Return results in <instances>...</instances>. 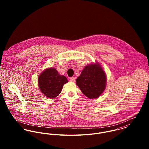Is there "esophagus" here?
<instances>
[{
	"label": "esophagus",
	"instance_id": "34e87169",
	"mask_svg": "<svg viewBox=\"0 0 149 149\" xmlns=\"http://www.w3.org/2000/svg\"><path fill=\"white\" fill-rule=\"evenodd\" d=\"M75 77H72L70 78V81L71 82H75Z\"/></svg>",
	"mask_w": 149,
	"mask_h": 149
}]
</instances>
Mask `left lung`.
Segmentation results:
<instances>
[{
  "instance_id": "obj_1",
  "label": "left lung",
  "mask_w": 149,
  "mask_h": 149,
  "mask_svg": "<svg viewBox=\"0 0 149 149\" xmlns=\"http://www.w3.org/2000/svg\"><path fill=\"white\" fill-rule=\"evenodd\" d=\"M76 84L87 97L96 99L106 88V73L99 64H90L82 70L76 79Z\"/></svg>"
}]
</instances>
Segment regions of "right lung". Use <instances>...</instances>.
Wrapping results in <instances>:
<instances>
[{
  "label": "right lung",
  "mask_w": 149,
  "mask_h": 149,
  "mask_svg": "<svg viewBox=\"0 0 149 149\" xmlns=\"http://www.w3.org/2000/svg\"><path fill=\"white\" fill-rule=\"evenodd\" d=\"M67 82L66 77L60 75L55 68L45 69L38 77L39 87L42 93L52 99L61 93L63 85Z\"/></svg>",
  "instance_id": "add662e5"
}]
</instances>
